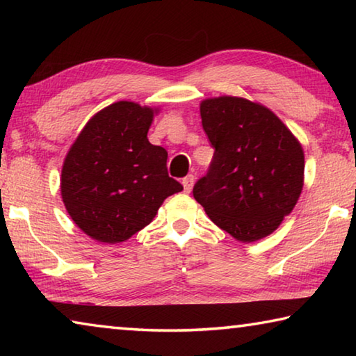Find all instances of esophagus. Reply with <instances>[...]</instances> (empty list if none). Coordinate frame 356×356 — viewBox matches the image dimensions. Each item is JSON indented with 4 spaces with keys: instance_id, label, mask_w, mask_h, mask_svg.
<instances>
[{
    "instance_id": "obj_1",
    "label": "esophagus",
    "mask_w": 356,
    "mask_h": 356,
    "mask_svg": "<svg viewBox=\"0 0 356 356\" xmlns=\"http://www.w3.org/2000/svg\"><path fill=\"white\" fill-rule=\"evenodd\" d=\"M193 184H195V177L191 176H186V177H184L182 179V185H184V190L186 191V193H190L191 191V188H193Z\"/></svg>"
}]
</instances>
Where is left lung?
Here are the masks:
<instances>
[{"label": "left lung", "instance_id": "8db88e82", "mask_svg": "<svg viewBox=\"0 0 356 356\" xmlns=\"http://www.w3.org/2000/svg\"><path fill=\"white\" fill-rule=\"evenodd\" d=\"M201 119L215 152L193 196L240 242L270 236L303 188L301 144L273 111L242 97L204 100Z\"/></svg>", "mask_w": 356, "mask_h": 356}]
</instances>
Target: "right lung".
<instances>
[{"label": "right lung", "mask_w": 356, "mask_h": 356, "mask_svg": "<svg viewBox=\"0 0 356 356\" xmlns=\"http://www.w3.org/2000/svg\"><path fill=\"white\" fill-rule=\"evenodd\" d=\"M156 110L116 102L84 125L65 156L61 196L89 237L119 243L147 226L168 196L184 190L168 176V152L147 140Z\"/></svg>", "instance_id": "add662e5"}]
</instances>
